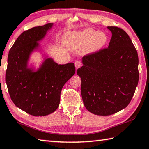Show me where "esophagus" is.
<instances>
[{
  "label": "esophagus",
  "instance_id": "obj_1",
  "mask_svg": "<svg viewBox=\"0 0 149 149\" xmlns=\"http://www.w3.org/2000/svg\"><path fill=\"white\" fill-rule=\"evenodd\" d=\"M75 68L76 70L77 68H79V67L81 66V62L80 61H76L75 62Z\"/></svg>",
  "mask_w": 149,
  "mask_h": 149
}]
</instances>
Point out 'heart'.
Instances as JSON below:
<instances>
[{"label":"heart","instance_id":"1","mask_svg":"<svg viewBox=\"0 0 149 149\" xmlns=\"http://www.w3.org/2000/svg\"><path fill=\"white\" fill-rule=\"evenodd\" d=\"M107 34L104 32H97L92 29L68 32L64 36V44L71 49L85 46L89 53L96 52L106 45Z\"/></svg>","mask_w":149,"mask_h":149}]
</instances>
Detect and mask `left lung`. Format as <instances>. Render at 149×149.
I'll use <instances>...</instances> for the list:
<instances>
[{"label": "left lung", "mask_w": 149, "mask_h": 149, "mask_svg": "<svg viewBox=\"0 0 149 149\" xmlns=\"http://www.w3.org/2000/svg\"><path fill=\"white\" fill-rule=\"evenodd\" d=\"M107 29L112 34L109 46L84 56L83 65L77 70L84 105L101 116L128 106L139 81L138 55L130 38L120 28Z\"/></svg>", "instance_id": "left-lung-1"}]
</instances>
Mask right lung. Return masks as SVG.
<instances>
[{"mask_svg": "<svg viewBox=\"0 0 149 149\" xmlns=\"http://www.w3.org/2000/svg\"><path fill=\"white\" fill-rule=\"evenodd\" d=\"M53 25L47 23L24 31L8 57L6 83L10 98L17 107L36 117L48 115L57 109L62 88L75 72L73 63L58 64L45 53L37 69L32 64L29 66L31 54L42 51L38 42Z\"/></svg>", "mask_w": 149, "mask_h": 149, "instance_id": "obj_1", "label": "right lung"}]
</instances>
